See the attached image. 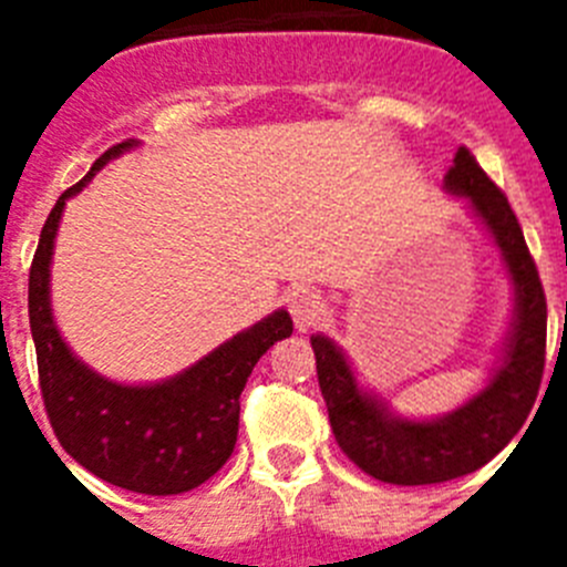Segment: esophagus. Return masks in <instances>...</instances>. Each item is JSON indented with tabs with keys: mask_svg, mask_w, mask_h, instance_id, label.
Listing matches in <instances>:
<instances>
[{
	"mask_svg": "<svg viewBox=\"0 0 567 567\" xmlns=\"http://www.w3.org/2000/svg\"><path fill=\"white\" fill-rule=\"evenodd\" d=\"M287 307L295 320V329H298V332H307V329L315 327V320H318L320 315V298L315 289L295 287L292 292L287 295Z\"/></svg>",
	"mask_w": 567,
	"mask_h": 567,
	"instance_id": "obj_1",
	"label": "esophagus"
}]
</instances>
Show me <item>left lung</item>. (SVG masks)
<instances>
[{"label":"left lung","mask_w":567,"mask_h":567,"mask_svg":"<svg viewBox=\"0 0 567 567\" xmlns=\"http://www.w3.org/2000/svg\"><path fill=\"white\" fill-rule=\"evenodd\" d=\"M443 187L468 202L499 249L514 284V320L488 385L460 409L432 420L398 417L378 394L358 383L334 340L312 334L320 394L327 400L334 440L346 457L380 483L432 485L483 468L523 429L543 383L548 307L517 215L465 147L454 155Z\"/></svg>","instance_id":"left-lung-1"}]
</instances>
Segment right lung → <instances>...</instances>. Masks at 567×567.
Segmentation results:
<instances>
[{
  "label": "right lung",
  "instance_id": "obj_1",
  "mask_svg": "<svg viewBox=\"0 0 567 567\" xmlns=\"http://www.w3.org/2000/svg\"><path fill=\"white\" fill-rule=\"evenodd\" d=\"M133 147L135 138L110 147L82 182L59 195L30 264L28 315L44 409L64 452L118 488L169 497L198 488L227 463L238 440L240 392L260 354L292 334V318L278 309L162 383H115L70 352L50 309L59 221L68 198L82 193L110 158Z\"/></svg>",
  "mask_w": 567,
  "mask_h": 567
}]
</instances>
